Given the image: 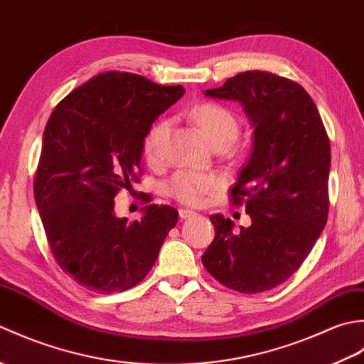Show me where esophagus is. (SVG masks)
I'll list each match as a JSON object with an SVG mask.
<instances>
[{"label": "esophagus", "instance_id": "esophagus-1", "mask_svg": "<svg viewBox=\"0 0 364 364\" xmlns=\"http://www.w3.org/2000/svg\"><path fill=\"white\" fill-rule=\"evenodd\" d=\"M178 214H180L181 219H192V218H196V215H197V213L191 211V210H180V211H178Z\"/></svg>", "mask_w": 364, "mask_h": 364}]
</instances>
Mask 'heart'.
Masks as SVG:
<instances>
[{
	"label": "heart",
	"instance_id": "heart-1",
	"mask_svg": "<svg viewBox=\"0 0 364 364\" xmlns=\"http://www.w3.org/2000/svg\"><path fill=\"white\" fill-rule=\"evenodd\" d=\"M191 115L214 146L222 144L230 145L239 133L237 119L225 106L218 103H202L192 109ZM168 128L170 122L167 119H161L154 122L150 129L146 131L144 137V156L151 164H156L162 159ZM219 186L220 181L218 176L181 170L167 181L166 191L178 202L189 206H198Z\"/></svg>",
	"mask_w": 364,
	"mask_h": 364
}]
</instances>
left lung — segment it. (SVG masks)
Listing matches in <instances>:
<instances>
[{"label": "left lung", "mask_w": 364, "mask_h": 364, "mask_svg": "<svg viewBox=\"0 0 364 364\" xmlns=\"http://www.w3.org/2000/svg\"><path fill=\"white\" fill-rule=\"evenodd\" d=\"M205 94L235 100L253 127L249 161L230 191L249 228L213 214L205 269L230 289L258 294L284 283L310 255L328 218L330 141L311 97L270 72L239 73Z\"/></svg>", "instance_id": "obj_1"}]
</instances>
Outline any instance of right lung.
Returning <instances> with one entry per match:
<instances>
[{
    "mask_svg": "<svg viewBox=\"0 0 364 364\" xmlns=\"http://www.w3.org/2000/svg\"><path fill=\"white\" fill-rule=\"evenodd\" d=\"M184 94L141 75L105 72L70 92L51 112L34 178V198L59 267L90 291L133 288L150 272L178 222L168 205L141 220L114 213V198L139 181L144 137Z\"/></svg>",
    "mask_w": 364,
    "mask_h": 364,
    "instance_id": "obj_1",
    "label": "right lung"
}]
</instances>
